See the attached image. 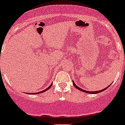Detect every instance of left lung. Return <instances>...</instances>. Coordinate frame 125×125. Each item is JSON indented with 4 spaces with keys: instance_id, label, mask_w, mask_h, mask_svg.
<instances>
[{
    "instance_id": "8db88e82",
    "label": "left lung",
    "mask_w": 125,
    "mask_h": 125,
    "mask_svg": "<svg viewBox=\"0 0 125 125\" xmlns=\"http://www.w3.org/2000/svg\"><path fill=\"white\" fill-rule=\"evenodd\" d=\"M73 85H74V86H75V88H77V89L81 90V91H82V92H86V93H88V94H97V93H100V92H103V91H104L105 90H106V89H107V88L109 87V86H110V85L108 86H107L106 88H104V89H102V90H98V91H87V90H83V89H82V88H79L78 86H77L76 84H75V83H74V81H73Z\"/></svg>"
}]
</instances>
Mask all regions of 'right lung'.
I'll return each mask as SVG.
<instances>
[{
    "label": "right lung",
    "mask_w": 125,
    "mask_h": 125,
    "mask_svg": "<svg viewBox=\"0 0 125 125\" xmlns=\"http://www.w3.org/2000/svg\"><path fill=\"white\" fill-rule=\"evenodd\" d=\"M52 83L51 84H50V86H48V87L47 88H46L45 90H42V91H41V92H36V93H31V94H40V93H42V92H46V90H48V89H50V87H51V86H52ZM27 94H31V93H27Z\"/></svg>",
    "instance_id": "add662e5"
}]
</instances>
